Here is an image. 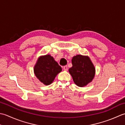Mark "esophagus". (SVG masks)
Returning a JSON list of instances; mask_svg holds the SVG:
<instances>
[{"label": "esophagus", "mask_w": 125, "mask_h": 125, "mask_svg": "<svg viewBox=\"0 0 125 125\" xmlns=\"http://www.w3.org/2000/svg\"><path fill=\"white\" fill-rule=\"evenodd\" d=\"M63 70H64L65 71H67V70H68L67 66H63Z\"/></svg>", "instance_id": "1"}]
</instances>
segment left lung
I'll return each instance as SVG.
<instances>
[{"mask_svg":"<svg viewBox=\"0 0 125 125\" xmlns=\"http://www.w3.org/2000/svg\"><path fill=\"white\" fill-rule=\"evenodd\" d=\"M72 63V67L68 71L76 85L79 87H84L92 81L95 76V68L88 56H74Z\"/></svg>","mask_w":125,"mask_h":125,"instance_id":"obj_1","label":"left lung"}]
</instances>
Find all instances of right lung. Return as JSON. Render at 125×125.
<instances>
[{"mask_svg": "<svg viewBox=\"0 0 125 125\" xmlns=\"http://www.w3.org/2000/svg\"><path fill=\"white\" fill-rule=\"evenodd\" d=\"M33 70L38 80L45 85H49L62 71V68L53 57L46 54L38 58Z\"/></svg>", "mask_w": 125, "mask_h": 125, "instance_id": "obj_1", "label": "right lung"}]
</instances>
